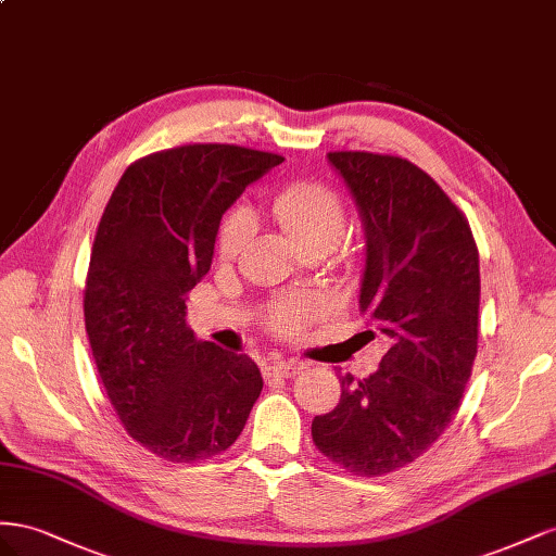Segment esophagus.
I'll list each match as a JSON object with an SVG mask.
<instances>
[{
	"instance_id": "34e87169",
	"label": "esophagus",
	"mask_w": 556,
	"mask_h": 556,
	"mask_svg": "<svg viewBox=\"0 0 556 556\" xmlns=\"http://www.w3.org/2000/svg\"><path fill=\"white\" fill-rule=\"evenodd\" d=\"M303 370V363L300 361H273L263 368V375L269 377H293Z\"/></svg>"
}]
</instances>
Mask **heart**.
Segmentation results:
<instances>
[{"label": "heart", "mask_w": 556, "mask_h": 556, "mask_svg": "<svg viewBox=\"0 0 556 556\" xmlns=\"http://www.w3.org/2000/svg\"><path fill=\"white\" fill-rule=\"evenodd\" d=\"M269 214L309 253H324L336 244L346 226V204L336 188L321 181H291L267 200ZM253 235V214L232 207L220 218L216 249L224 258H237ZM330 312L328 295L319 291H283L267 300L265 324L277 336H298Z\"/></svg>", "instance_id": "1"}]
</instances>
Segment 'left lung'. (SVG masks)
Here are the masks:
<instances>
[{
  "label": "left lung",
  "mask_w": 556,
  "mask_h": 556,
  "mask_svg": "<svg viewBox=\"0 0 556 556\" xmlns=\"http://www.w3.org/2000/svg\"><path fill=\"white\" fill-rule=\"evenodd\" d=\"M366 228L361 312L391 346L368 379L340 375L342 395L314 417L316 450L379 478L445 433L478 356L480 256L468 218L424 169L399 155L330 151Z\"/></svg>",
  "instance_id": "8db88e82"
}]
</instances>
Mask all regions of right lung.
I'll use <instances>...</instances> for the list:
<instances>
[{
	"label": "right lung",
	"instance_id": "add662e5",
	"mask_svg": "<svg viewBox=\"0 0 556 556\" xmlns=\"http://www.w3.org/2000/svg\"><path fill=\"white\" fill-rule=\"evenodd\" d=\"M281 161L235 144L157 151L125 169L100 218L84 291L92 358L125 431L165 462L226 452L261 395L247 354L195 340L186 300L220 216Z\"/></svg>",
	"mask_w": 556,
	"mask_h": 556
}]
</instances>
